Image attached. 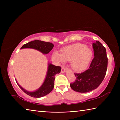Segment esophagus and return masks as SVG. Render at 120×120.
Instances as JSON below:
<instances>
[{
	"label": "esophagus",
	"instance_id": "1",
	"mask_svg": "<svg viewBox=\"0 0 120 120\" xmlns=\"http://www.w3.org/2000/svg\"><path fill=\"white\" fill-rule=\"evenodd\" d=\"M66 70H67V68H66L65 66L64 65H62V68H61V73H64L65 72Z\"/></svg>",
	"mask_w": 120,
	"mask_h": 120
}]
</instances>
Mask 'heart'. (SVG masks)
Instances as JSON below:
<instances>
[{
    "label": "heart",
    "instance_id": "1",
    "mask_svg": "<svg viewBox=\"0 0 120 120\" xmlns=\"http://www.w3.org/2000/svg\"><path fill=\"white\" fill-rule=\"evenodd\" d=\"M52 57L59 62L72 61L74 70L80 72L88 67L92 57V52L85 44L76 43L61 49V53L55 51Z\"/></svg>",
    "mask_w": 120,
    "mask_h": 120
}]
</instances>
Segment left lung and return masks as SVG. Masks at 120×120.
Segmentation results:
<instances>
[{"label":"left lung","instance_id":"obj_1","mask_svg":"<svg viewBox=\"0 0 120 120\" xmlns=\"http://www.w3.org/2000/svg\"><path fill=\"white\" fill-rule=\"evenodd\" d=\"M94 57L89 69L81 73H74L76 79L70 83L74 91L86 93L96 89L105 77L108 65V58L105 47L96 41L92 43Z\"/></svg>","mask_w":120,"mask_h":120}]
</instances>
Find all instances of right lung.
Segmentation results:
<instances>
[{"label":"right lung","instance_id":"obj_1","mask_svg":"<svg viewBox=\"0 0 120 120\" xmlns=\"http://www.w3.org/2000/svg\"><path fill=\"white\" fill-rule=\"evenodd\" d=\"M53 47V44L52 43L42 41L40 40H34L22 45L21 48H34V49L40 51L43 53H48L52 50ZM61 70V68L60 66L57 67V66L53 65L52 64H48L47 75L44 83L38 90L32 92H30L25 90L19 85L16 79L15 80L19 88L27 95L34 97V98H41V97L47 95L52 90L53 87H54L55 75L59 73Z\"/></svg>","mask_w":120,"mask_h":120}]
</instances>
